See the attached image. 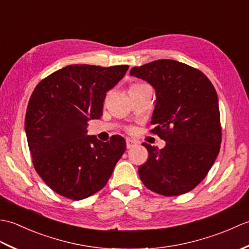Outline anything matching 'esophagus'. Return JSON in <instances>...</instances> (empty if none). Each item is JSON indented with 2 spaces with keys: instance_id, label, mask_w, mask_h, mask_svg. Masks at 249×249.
I'll list each match as a JSON object with an SVG mask.
<instances>
[{
  "instance_id": "1",
  "label": "esophagus",
  "mask_w": 249,
  "mask_h": 249,
  "mask_svg": "<svg viewBox=\"0 0 249 249\" xmlns=\"http://www.w3.org/2000/svg\"><path fill=\"white\" fill-rule=\"evenodd\" d=\"M137 145V142L131 140V139H126V147L127 149H133V147H135Z\"/></svg>"
}]
</instances>
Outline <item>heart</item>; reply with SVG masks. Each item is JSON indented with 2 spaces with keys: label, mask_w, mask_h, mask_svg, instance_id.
<instances>
[{
  "label": "heart",
  "mask_w": 249,
  "mask_h": 249,
  "mask_svg": "<svg viewBox=\"0 0 249 249\" xmlns=\"http://www.w3.org/2000/svg\"><path fill=\"white\" fill-rule=\"evenodd\" d=\"M138 86H140V84H136V86H133V87H138ZM133 87H131V88H133Z\"/></svg>",
  "instance_id": "1"
}]
</instances>
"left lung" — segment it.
I'll list each match as a JSON object with an SVG mask.
<instances>
[{
	"label": "left lung",
	"instance_id": "8db88e82",
	"mask_svg": "<svg viewBox=\"0 0 249 249\" xmlns=\"http://www.w3.org/2000/svg\"><path fill=\"white\" fill-rule=\"evenodd\" d=\"M155 89L151 124L166 141L163 149L142 143L149 152L139 167L142 183L162 196L188 193L206 177L221 142L218 97L203 72L174 60H157L130 70Z\"/></svg>",
	"mask_w": 249,
	"mask_h": 249
}]
</instances>
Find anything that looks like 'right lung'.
<instances>
[{
	"instance_id": "add662e5",
	"label": "right lung",
	"mask_w": 249,
	"mask_h": 249,
	"mask_svg": "<svg viewBox=\"0 0 249 249\" xmlns=\"http://www.w3.org/2000/svg\"><path fill=\"white\" fill-rule=\"evenodd\" d=\"M128 65H68L37 84L25 114L33 165L63 197L82 200L102 189L126 150L123 137L103 142L88 135V122L103 114L106 93Z\"/></svg>"
}]
</instances>
